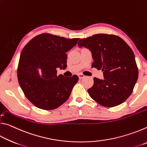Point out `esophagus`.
Listing matches in <instances>:
<instances>
[{
  "label": "esophagus",
  "mask_w": 147,
  "mask_h": 147,
  "mask_svg": "<svg viewBox=\"0 0 147 147\" xmlns=\"http://www.w3.org/2000/svg\"><path fill=\"white\" fill-rule=\"evenodd\" d=\"M78 76V77H79V78H80V79H82V78H83L85 76H84V74H79Z\"/></svg>",
  "instance_id": "obj_1"
}]
</instances>
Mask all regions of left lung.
<instances>
[{
  "label": "left lung",
  "instance_id": "8db88e82",
  "mask_svg": "<svg viewBox=\"0 0 147 147\" xmlns=\"http://www.w3.org/2000/svg\"><path fill=\"white\" fill-rule=\"evenodd\" d=\"M78 45L91 51L92 67L103 71V80L93 78V86L88 90L89 96L108 108L124 102L138 78L135 56L128 45L120 37L105 34L81 39Z\"/></svg>",
  "mask_w": 147,
  "mask_h": 147
}]
</instances>
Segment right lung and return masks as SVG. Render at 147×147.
I'll use <instances>...</instances> for the list:
<instances>
[{"mask_svg":"<svg viewBox=\"0 0 147 147\" xmlns=\"http://www.w3.org/2000/svg\"><path fill=\"white\" fill-rule=\"evenodd\" d=\"M79 39L41 34L22 50L17 78L24 95L37 108L51 110L67 100L78 76H58L56 69L67 67L66 53Z\"/></svg>","mask_w":147,"mask_h":147,"instance_id":"right-lung-1","label":"right lung"}]
</instances>
